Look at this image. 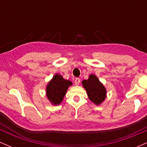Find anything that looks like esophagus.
Wrapping results in <instances>:
<instances>
[{"label":"esophagus","instance_id":"34e87169","mask_svg":"<svg viewBox=\"0 0 147 147\" xmlns=\"http://www.w3.org/2000/svg\"><path fill=\"white\" fill-rule=\"evenodd\" d=\"M80 79L79 78H76L75 80V85H79V84H80Z\"/></svg>","mask_w":147,"mask_h":147}]
</instances>
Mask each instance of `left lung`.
Here are the masks:
<instances>
[{
    "mask_svg": "<svg viewBox=\"0 0 147 147\" xmlns=\"http://www.w3.org/2000/svg\"><path fill=\"white\" fill-rule=\"evenodd\" d=\"M82 83L83 87L86 90L88 96L91 102L96 105H99L104 102L106 97V90L97 76L91 74L87 80H83Z\"/></svg>",
    "mask_w": 147,
    "mask_h": 147,
    "instance_id": "left-lung-1",
    "label": "left lung"
}]
</instances>
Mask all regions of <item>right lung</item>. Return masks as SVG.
<instances>
[{"label": "right lung", "instance_id": "right-lung-1", "mask_svg": "<svg viewBox=\"0 0 147 147\" xmlns=\"http://www.w3.org/2000/svg\"><path fill=\"white\" fill-rule=\"evenodd\" d=\"M72 84L70 81L65 80L61 75H55L46 86V96L48 100L53 105H59L68 87Z\"/></svg>", "mask_w": 147, "mask_h": 147}]
</instances>
